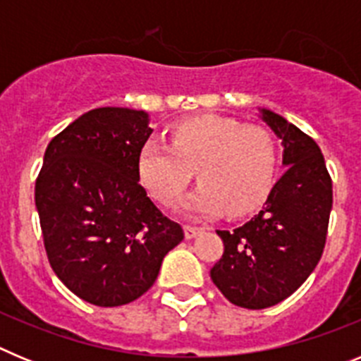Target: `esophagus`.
Here are the masks:
<instances>
[{"mask_svg":"<svg viewBox=\"0 0 361 361\" xmlns=\"http://www.w3.org/2000/svg\"><path fill=\"white\" fill-rule=\"evenodd\" d=\"M202 231L204 228H199V226H191V224L184 226V235H186V238H195L197 235Z\"/></svg>","mask_w":361,"mask_h":361,"instance_id":"1","label":"esophagus"}]
</instances>
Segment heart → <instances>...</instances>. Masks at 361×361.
<instances>
[{"mask_svg":"<svg viewBox=\"0 0 361 361\" xmlns=\"http://www.w3.org/2000/svg\"><path fill=\"white\" fill-rule=\"evenodd\" d=\"M197 173L200 186L188 209L202 216L251 213L269 195L276 171V142L257 124L199 116L175 124L171 146L148 141L139 155V173L164 206L183 197Z\"/></svg>","mask_w":361,"mask_h":361,"instance_id":"1","label":"heart"}]
</instances>
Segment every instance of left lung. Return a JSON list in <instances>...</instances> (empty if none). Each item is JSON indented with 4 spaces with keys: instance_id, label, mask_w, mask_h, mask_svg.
<instances>
[{
    "instance_id": "obj_1",
    "label": "left lung",
    "mask_w": 361,
    "mask_h": 361,
    "mask_svg": "<svg viewBox=\"0 0 361 361\" xmlns=\"http://www.w3.org/2000/svg\"><path fill=\"white\" fill-rule=\"evenodd\" d=\"M262 119L282 139L288 170L262 212L216 231L224 253L209 271L220 293L245 309L276 305L307 280L324 253L333 208V180L317 142L275 111L262 110Z\"/></svg>"
}]
</instances>
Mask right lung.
Masks as SVG:
<instances>
[{"label":"right lung","instance_id":"obj_1","mask_svg":"<svg viewBox=\"0 0 361 361\" xmlns=\"http://www.w3.org/2000/svg\"><path fill=\"white\" fill-rule=\"evenodd\" d=\"M152 132L142 110L86 111L50 141L36 178L50 266L73 295L99 307L145 295L184 238L139 184V155Z\"/></svg>","mask_w":361,"mask_h":361}]
</instances>
